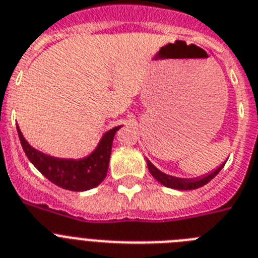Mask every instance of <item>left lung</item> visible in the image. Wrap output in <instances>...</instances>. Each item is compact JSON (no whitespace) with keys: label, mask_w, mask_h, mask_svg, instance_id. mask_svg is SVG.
I'll use <instances>...</instances> for the list:
<instances>
[{"label":"left lung","mask_w":258,"mask_h":258,"mask_svg":"<svg viewBox=\"0 0 258 258\" xmlns=\"http://www.w3.org/2000/svg\"><path fill=\"white\" fill-rule=\"evenodd\" d=\"M224 164H226V161L223 162L219 168H216L214 172H211L210 174H206V176L197 177V178H178V177H173L169 176V174L162 173L161 170L157 169L152 162L147 159V165H148V170L151 172V174H152L161 185L176 190H194L198 189V187H202V186H205L206 183H209L210 181L223 169Z\"/></svg>","instance_id":"8db88e82"}]
</instances>
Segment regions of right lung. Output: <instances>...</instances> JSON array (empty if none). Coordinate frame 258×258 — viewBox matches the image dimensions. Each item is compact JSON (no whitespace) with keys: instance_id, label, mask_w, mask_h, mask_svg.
<instances>
[{"instance_id":"right-lung-1","label":"right lung","mask_w":258,"mask_h":258,"mask_svg":"<svg viewBox=\"0 0 258 258\" xmlns=\"http://www.w3.org/2000/svg\"><path fill=\"white\" fill-rule=\"evenodd\" d=\"M120 128V125L109 130L102 139L99 140L97 148L84 159H59L45 155L34 147H31L25 139L23 134L17 125L19 140L22 144L26 156L29 157L32 165L42 173L51 182L62 189L72 191H85L98 186L105 179L109 169L110 155L114 135Z\"/></svg>"}]
</instances>
